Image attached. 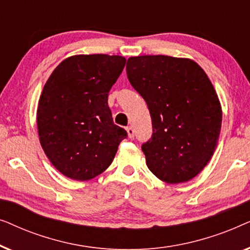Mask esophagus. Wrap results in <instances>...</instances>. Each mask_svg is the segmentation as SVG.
Returning <instances> with one entry per match:
<instances>
[{"label": "esophagus", "mask_w": 250, "mask_h": 250, "mask_svg": "<svg viewBox=\"0 0 250 250\" xmlns=\"http://www.w3.org/2000/svg\"><path fill=\"white\" fill-rule=\"evenodd\" d=\"M126 132H127V135H128L129 139L134 138V128H133L132 126H128V127H126Z\"/></svg>", "instance_id": "esophagus-1"}]
</instances>
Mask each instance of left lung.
Returning a JSON list of instances; mask_svg holds the SVG:
<instances>
[{"mask_svg":"<svg viewBox=\"0 0 250 250\" xmlns=\"http://www.w3.org/2000/svg\"><path fill=\"white\" fill-rule=\"evenodd\" d=\"M126 73L151 116L152 136L142 145L148 168L169 184L193 179L221 132L222 108L209 78L193 60L168 56L131 57Z\"/></svg>","mask_w":250,"mask_h":250,"instance_id":"obj_1","label":"left lung"}]
</instances>
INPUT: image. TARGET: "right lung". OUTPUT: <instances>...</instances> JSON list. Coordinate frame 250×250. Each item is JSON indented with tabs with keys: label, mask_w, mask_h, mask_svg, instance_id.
I'll return each instance as SVG.
<instances>
[{
	"label": "right lung",
	"mask_w": 250,
	"mask_h": 250,
	"mask_svg": "<svg viewBox=\"0 0 250 250\" xmlns=\"http://www.w3.org/2000/svg\"><path fill=\"white\" fill-rule=\"evenodd\" d=\"M125 62L121 56H73L59 63L44 85L36 116L40 142L64 176L94 179L110 166L127 136L114 124L108 105V93Z\"/></svg>",
	"instance_id": "right-lung-1"
}]
</instances>
